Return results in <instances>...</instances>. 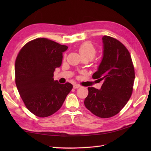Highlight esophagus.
Here are the masks:
<instances>
[{"label":"esophagus","mask_w":151,"mask_h":151,"mask_svg":"<svg viewBox=\"0 0 151 151\" xmlns=\"http://www.w3.org/2000/svg\"><path fill=\"white\" fill-rule=\"evenodd\" d=\"M80 87H81V85H79V84H75L73 85V88H75V89H77V88H80Z\"/></svg>","instance_id":"obj_1"}]
</instances>
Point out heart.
<instances>
[{
  "mask_svg": "<svg viewBox=\"0 0 151 151\" xmlns=\"http://www.w3.org/2000/svg\"><path fill=\"white\" fill-rule=\"evenodd\" d=\"M78 52L82 59L93 60L97 54V49L91 42L87 41L83 43L78 47Z\"/></svg>",
  "mask_w": 151,
  "mask_h": 151,
  "instance_id": "obj_1",
  "label": "heart"
}]
</instances>
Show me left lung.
<instances>
[{"label": "left lung", "instance_id": "obj_1", "mask_svg": "<svg viewBox=\"0 0 151 151\" xmlns=\"http://www.w3.org/2000/svg\"><path fill=\"white\" fill-rule=\"evenodd\" d=\"M103 58L93 79L104 81L101 89L88 88L84 105L101 118L117 114L129 101L133 91L135 71L129 51L115 38L104 36Z\"/></svg>", "mask_w": 151, "mask_h": 151}]
</instances>
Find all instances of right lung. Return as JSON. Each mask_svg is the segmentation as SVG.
Segmentation results:
<instances>
[{
    "label": "right lung",
    "instance_id": "obj_1",
    "mask_svg": "<svg viewBox=\"0 0 151 151\" xmlns=\"http://www.w3.org/2000/svg\"><path fill=\"white\" fill-rule=\"evenodd\" d=\"M67 48L46 38H37L25 44L16 58L19 93L25 106L37 117H47L56 112L73 88L70 83L59 84L53 78Z\"/></svg>",
    "mask_w": 151,
    "mask_h": 151
}]
</instances>
